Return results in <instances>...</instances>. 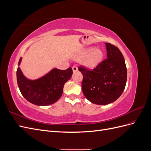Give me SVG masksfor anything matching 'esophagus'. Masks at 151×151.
<instances>
[{
    "label": "esophagus",
    "instance_id": "34e87169",
    "mask_svg": "<svg viewBox=\"0 0 151 151\" xmlns=\"http://www.w3.org/2000/svg\"><path fill=\"white\" fill-rule=\"evenodd\" d=\"M72 70L74 72H77V70H78V68H77V67L76 65H73L72 66Z\"/></svg>",
    "mask_w": 151,
    "mask_h": 151
}]
</instances>
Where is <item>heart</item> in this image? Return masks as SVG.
Instances as JSON below:
<instances>
[{
    "mask_svg": "<svg viewBox=\"0 0 151 151\" xmlns=\"http://www.w3.org/2000/svg\"><path fill=\"white\" fill-rule=\"evenodd\" d=\"M103 57V54L101 50L91 48L82 51L76 57V59L81 60L85 58V65L89 68H93L101 62Z\"/></svg>",
    "mask_w": 151,
    "mask_h": 151,
    "instance_id": "heart-1",
    "label": "heart"
}]
</instances>
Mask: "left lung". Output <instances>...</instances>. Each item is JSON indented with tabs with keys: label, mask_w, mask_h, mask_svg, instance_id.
I'll return each instance as SVG.
<instances>
[{
	"label": "left lung",
	"mask_w": 151,
	"mask_h": 151,
	"mask_svg": "<svg viewBox=\"0 0 151 151\" xmlns=\"http://www.w3.org/2000/svg\"><path fill=\"white\" fill-rule=\"evenodd\" d=\"M107 58L93 70L78 67L83 76L82 89L85 97L94 104L105 105L119 98L125 89L127 71L124 57L115 45L106 43Z\"/></svg>",
	"instance_id": "obj_1"
}]
</instances>
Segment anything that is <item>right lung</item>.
<instances>
[{
    "mask_svg": "<svg viewBox=\"0 0 151 151\" xmlns=\"http://www.w3.org/2000/svg\"><path fill=\"white\" fill-rule=\"evenodd\" d=\"M72 73L71 67L65 70L53 68L45 76L31 81L26 78L17 67V85L22 95L29 102L38 106H47L55 103L62 96L63 86L70 79Z\"/></svg>",
    "mask_w": 151,
    "mask_h": 151,
    "instance_id": "obj_1",
    "label": "right lung"
}]
</instances>
